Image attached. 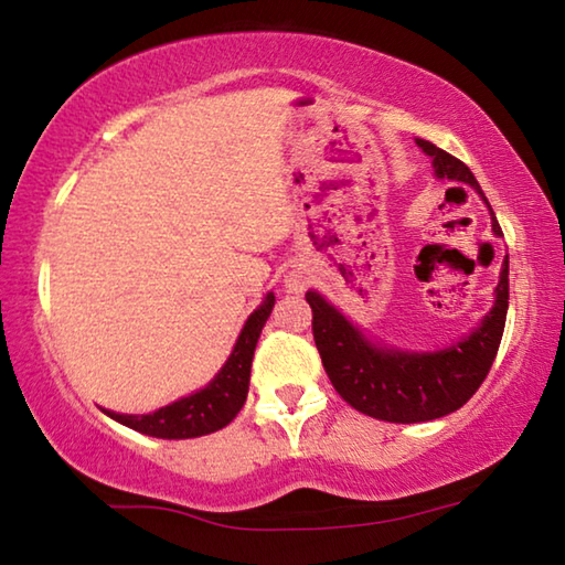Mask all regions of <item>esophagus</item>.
<instances>
[{"mask_svg": "<svg viewBox=\"0 0 565 565\" xmlns=\"http://www.w3.org/2000/svg\"><path fill=\"white\" fill-rule=\"evenodd\" d=\"M286 289L294 291V294H301L306 289V276L289 274V279H286Z\"/></svg>", "mask_w": 565, "mask_h": 565, "instance_id": "34e87169", "label": "esophagus"}]
</instances>
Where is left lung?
Segmentation results:
<instances>
[{"label":"left lung","instance_id":"left-lung-1","mask_svg":"<svg viewBox=\"0 0 565 565\" xmlns=\"http://www.w3.org/2000/svg\"><path fill=\"white\" fill-rule=\"evenodd\" d=\"M416 145L434 159L431 164L438 179L471 184L489 204L463 161L426 139H416ZM489 212L493 234L503 236L491 204ZM306 301L313 311V341L339 396L371 418L391 420V424H420L454 414L489 376L509 313V256L501 266L491 311L468 337L438 351L381 347L359 327H353L319 291H306Z\"/></svg>","mask_w":565,"mask_h":565}]
</instances>
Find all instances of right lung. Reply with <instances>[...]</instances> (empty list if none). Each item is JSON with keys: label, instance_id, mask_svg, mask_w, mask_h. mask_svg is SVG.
I'll list each match as a JSON object with an SVG mask.
<instances>
[{"label": "right lung", "instance_id": "add662e5", "mask_svg": "<svg viewBox=\"0 0 565 565\" xmlns=\"http://www.w3.org/2000/svg\"><path fill=\"white\" fill-rule=\"evenodd\" d=\"M274 301L276 299L271 291L264 296V301L256 306L252 317L246 319L242 333H238L232 356L226 359L222 371L204 388L141 416L117 414V411L109 408L102 411L109 418L119 420V424L134 428V431L154 438H196L214 434L226 424H232L246 401L254 349L262 337L264 323L274 309Z\"/></svg>", "mask_w": 565, "mask_h": 565}]
</instances>
